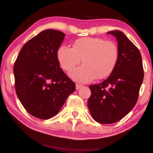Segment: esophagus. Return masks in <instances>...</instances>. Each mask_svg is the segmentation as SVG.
<instances>
[{"instance_id":"34e87169","label":"esophagus","mask_w":153,"mask_h":153,"mask_svg":"<svg viewBox=\"0 0 153 153\" xmlns=\"http://www.w3.org/2000/svg\"><path fill=\"white\" fill-rule=\"evenodd\" d=\"M76 89L78 90L79 88H81V87L82 86V84H76Z\"/></svg>"}]
</instances>
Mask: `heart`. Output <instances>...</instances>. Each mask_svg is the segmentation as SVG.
Wrapping results in <instances>:
<instances>
[{
	"label": "heart",
	"mask_w": 153,
	"mask_h": 153,
	"mask_svg": "<svg viewBox=\"0 0 153 153\" xmlns=\"http://www.w3.org/2000/svg\"><path fill=\"white\" fill-rule=\"evenodd\" d=\"M118 48L112 41L100 38L84 37L74 41L72 48L62 46L56 57L62 69L69 71L82 59L83 65L72 70L69 76L77 82L105 79L112 74L117 63Z\"/></svg>",
	"instance_id": "b5f03b06"
}]
</instances>
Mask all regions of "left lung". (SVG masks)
Returning <instances> with one entry per match:
<instances>
[{"label":"left lung","mask_w":153,"mask_h":153,"mask_svg":"<svg viewBox=\"0 0 153 153\" xmlns=\"http://www.w3.org/2000/svg\"><path fill=\"white\" fill-rule=\"evenodd\" d=\"M117 40L119 56L115 69L107 79L90 85L88 107L93 119L102 124L117 122L136 104L144 69L138 48L120 31L108 32Z\"/></svg>","instance_id":"left-lung-1"}]
</instances>
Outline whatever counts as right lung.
Wrapping results in <instances>:
<instances>
[{"instance_id":"add662e5","label":"right lung","mask_w":153,"mask_h":153,"mask_svg":"<svg viewBox=\"0 0 153 153\" xmlns=\"http://www.w3.org/2000/svg\"><path fill=\"white\" fill-rule=\"evenodd\" d=\"M65 36L55 30L42 31L25 44L14 63L17 97L30 115L41 120L56 115L76 90L56 57Z\"/></svg>"}]
</instances>
